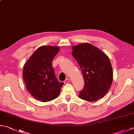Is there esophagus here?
Here are the masks:
<instances>
[{"mask_svg":"<svg viewBox=\"0 0 134 134\" xmlns=\"http://www.w3.org/2000/svg\"><path fill=\"white\" fill-rule=\"evenodd\" d=\"M70 80L69 79V78H67V79L64 81V83H67L70 82Z\"/></svg>","mask_w":134,"mask_h":134,"instance_id":"esophagus-1","label":"esophagus"}]
</instances>
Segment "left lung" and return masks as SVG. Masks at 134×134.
Instances as JSON below:
<instances>
[{
	"instance_id": "1",
	"label": "left lung",
	"mask_w": 134,
	"mask_h": 134,
	"mask_svg": "<svg viewBox=\"0 0 134 134\" xmlns=\"http://www.w3.org/2000/svg\"><path fill=\"white\" fill-rule=\"evenodd\" d=\"M72 49L71 54L80 65L85 82L78 97L91 102L103 98L111 87L113 77L109 57L89 43H80Z\"/></svg>"
}]
</instances>
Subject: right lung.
<instances>
[{
    "instance_id": "right-lung-1",
    "label": "right lung",
    "mask_w": 134,
    "mask_h": 134,
    "mask_svg": "<svg viewBox=\"0 0 134 134\" xmlns=\"http://www.w3.org/2000/svg\"><path fill=\"white\" fill-rule=\"evenodd\" d=\"M59 50V46H42L24 65L23 80L28 91L36 100L49 102L59 95L64 83L57 79L52 67Z\"/></svg>"
}]
</instances>
